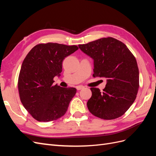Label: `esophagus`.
<instances>
[{"label": "esophagus", "mask_w": 156, "mask_h": 156, "mask_svg": "<svg viewBox=\"0 0 156 156\" xmlns=\"http://www.w3.org/2000/svg\"><path fill=\"white\" fill-rule=\"evenodd\" d=\"M84 88V87L83 86H77V87H76V88H77V90H81V89H83Z\"/></svg>", "instance_id": "obj_1"}]
</instances>
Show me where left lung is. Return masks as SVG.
<instances>
[{
    "label": "left lung",
    "mask_w": 156,
    "mask_h": 156,
    "mask_svg": "<svg viewBox=\"0 0 156 156\" xmlns=\"http://www.w3.org/2000/svg\"><path fill=\"white\" fill-rule=\"evenodd\" d=\"M79 48L94 60L93 77L107 79L102 92L90 88L92 96L87 102L89 111L104 120L122 116L133 104L139 88L135 56L124 43L111 37L79 45Z\"/></svg>",
    "instance_id": "obj_1"
}]
</instances>
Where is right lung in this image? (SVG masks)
<instances>
[{
	"label": "right lung",
	"mask_w": 156,
	"mask_h": 156,
	"mask_svg": "<svg viewBox=\"0 0 156 156\" xmlns=\"http://www.w3.org/2000/svg\"><path fill=\"white\" fill-rule=\"evenodd\" d=\"M77 49L76 45L40 44L23 60L18 79L19 94L23 105L36 120H55L66 112L77 90L53 85V78L60 76L64 59Z\"/></svg>",
	"instance_id": "right-lung-1"
}]
</instances>
